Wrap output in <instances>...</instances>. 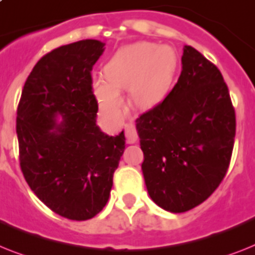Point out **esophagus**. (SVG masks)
<instances>
[{"label": "esophagus", "instance_id": "34e87169", "mask_svg": "<svg viewBox=\"0 0 255 255\" xmlns=\"http://www.w3.org/2000/svg\"><path fill=\"white\" fill-rule=\"evenodd\" d=\"M137 131H136L134 124H127V128H126V140H127L128 144H133V142L137 141Z\"/></svg>", "mask_w": 255, "mask_h": 255}]
</instances>
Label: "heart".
Segmentation results:
<instances>
[{"mask_svg":"<svg viewBox=\"0 0 255 255\" xmlns=\"http://www.w3.org/2000/svg\"><path fill=\"white\" fill-rule=\"evenodd\" d=\"M178 70V56L170 45L136 41L114 53L105 65V80L93 82L101 109L118 117L123 113L124 99L119 92L129 90V102L138 110L160 105L170 93Z\"/></svg>","mask_w":255,"mask_h":255,"instance_id":"1","label":"heart"}]
</instances>
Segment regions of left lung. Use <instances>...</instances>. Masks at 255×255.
<instances>
[{
  "instance_id": "8db88e82",
  "label": "left lung",
  "mask_w": 255,
  "mask_h": 255,
  "mask_svg": "<svg viewBox=\"0 0 255 255\" xmlns=\"http://www.w3.org/2000/svg\"><path fill=\"white\" fill-rule=\"evenodd\" d=\"M136 123L153 202L181 214L208 199L227 174L236 134L235 109L216 65L185 45L173 90Z\"/></svg>"
}]
</instances>
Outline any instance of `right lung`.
Masks as SVG:
<instances>
[{
	"mask_svg": "<svg viewBox=\"0 0 255 255\" xmlns=\"http://www.w3.org/2000/svg\"><path fill=\"white\" fill-rule=\"evenodd\" d=\"M103 47L86 39L43 56L27 77L16 110L24 179L49 210L69 220H89L103 210L126 148L123 131L109 136L95 123L92 70Z\"/></svg>",
	"mask_w": 255,
	"mask_h": 255,
	"instance_id": "right-lung-1",
	"label": "right lung"
}]
</instances>
